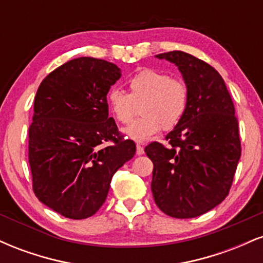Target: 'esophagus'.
I'll return each instance as SVG.
<instances>
[{
	"mask_svg": "<svg viewBox=\"0 0 263 263\" xmlns=\"http://www.w3.org/2000/svg\"><path fill=\"white\" fill-rule=\"evenodd\" d=\"M136 148H137V151H136V153H137V156H142L144 153V149H143V147L141 146V144H137V146H136Z\"/></svg>",
	"mask_w": 263,
	"mask_h": 263,
	"instance_id": "esophagus-1",
	"label": "esophagus"
}]
</instances>
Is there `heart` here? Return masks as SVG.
<instances>
[{"mask_svg": "<svg viewBox=\"0 0 263 263\" xmlns=\"http://www.w3.org/2000/svg\"><path fill=\"white\" fill-rule=\"evenodd\" d=\"M127 93L119 87L107 91L106 104L114 119L128 123L140 105L141 117L123 129L137 142L147 141L159 132L170 131L183 119L189 100L188 87L180 79L153 69H143L128 80Z\"/></svg>", "mask_w": 263, "mask_h": 263, "instance_id": "heart-1", "label": "heart"}]
</instances>
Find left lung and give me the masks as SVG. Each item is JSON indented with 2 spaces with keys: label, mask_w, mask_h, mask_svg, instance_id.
Here are the masks:
<instances>
[{
  "label": "left lung",
  "mask_w": 263,
  "mask_h": 263,
  "mask_svg": "<svg viewBox=\"0 0 263 263\" xmlns=\"http://www.w3.org/2000/svg\"><path fill=\"white\" fill-rule=\"evenodd\" d=\"M178 66L188 87L183 119L144 152L153 162L151 188L157 206L172 218H197L228 197L241 157L234 102L213 66L188 53L156 55Z\"/></svg>",
  "instance_id": "obj_1"
}]
</instances>
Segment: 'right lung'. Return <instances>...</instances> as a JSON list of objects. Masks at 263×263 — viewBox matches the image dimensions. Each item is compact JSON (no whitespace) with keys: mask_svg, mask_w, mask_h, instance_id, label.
<instances>
[{"mask_svg":"<svg viewBox=\"0 0 263 263\" xmlns=\"http://www.w3.org/2000/svg\"><path fill=\"white\" fill-rule=\"evenodd\" d=\"M120 78L112 63L81 57L48 74L35 93L28 132L33 190L65 218L92 216L114 174L136 153L108 117L106 95Z\"/></svg>","mask_w":263,"mask_h":263,"instance_id":"1","label":"right lung"}]
</instances>
